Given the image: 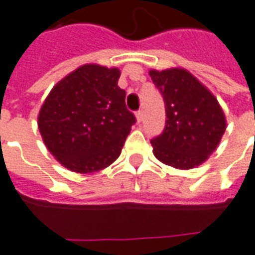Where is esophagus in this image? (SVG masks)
<instances>
[{
  "mask_svg": "<svg viewBox=\"0 0 255 255\" xmlns=\"http://www.w3.org/2000/svg\"><path fill=\"white\" fill-rule=\"evenodd\" d=\"M135 116H136V122L140 123L142 120H143V111H138V112H136V115H135Z\"/></svg>",
  "mask_w": 255,
  "mask_h": 255,
  "instance_id": "1",
  "label": "esophagus"
}]
</instances>
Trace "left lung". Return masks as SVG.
I'll list each match as a JSON object with an SVG mask.
<instances>
[{
  "mask_svg": "<svg viewBox=\"0 0 255 255\" xmlns=\"http://www.w3.org/2000/svg\"><path fill=\"white\" fill-rule=\"evenodd\" d=\"M149 73L164 97L166 113L164 131L151 139L155 158L177 169L201 165L217 149L227 128L219 101L183 68Z\"/></svg>",
  "mask_w": 255,
  "mask_h": 255,
  "instance_id": "left-lung-1",
  "label": "left lung"
}]
</instances>
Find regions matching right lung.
Instances as JSON below:
<instances>
[{
  "mask_svg": "<svg viewBox=\"0 0 255 255\" xmlns=\"http://www.w3.org/2000/svg\"><path fill=\"white\" fill-rule=\"evenodd\" d=\"M120 71L86 64L61 79L42 105L38 128L54 158L78 173L104 169L117 160L135 124L117 86Z\"/></svg>",
  "mask_w": 255,
  "mask_h": 255,
  "instance_id": "add662e5",
  "label": "right lung"
}]
</instances>
